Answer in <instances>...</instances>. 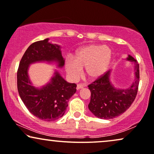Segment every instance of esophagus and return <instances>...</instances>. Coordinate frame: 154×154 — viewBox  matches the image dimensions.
Instances as JSON below:
<instances>
[{
    "label": "esophagus",
    "instance_id": "obj_1",
    "mask_svg": "<svg viewBox=\"0 0 154 154\" xmlns=\"http://www.w3.org/2000/svg\"><path fill=\"white\" fill-rule=\"evenodd\" d=\"M83 87H84V86H83V84H78L77 85V87H76V89L77 90H79V89H81V88H83Z\"/></svg>",
    "mask_w": 154,
    "mask_h": 154
}]
</instances>
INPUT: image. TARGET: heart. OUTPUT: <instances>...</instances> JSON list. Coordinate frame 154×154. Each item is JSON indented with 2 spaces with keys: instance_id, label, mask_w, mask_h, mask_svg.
<instances>
[{
  "instance_id": "heart-1",
  "label": "heart",
  "mask_w": 154,
  "mask_h": 154,
  "mask_svg": "<svg viewBox=\"0 0 154 154\" xmlns=\"http://www.w3.org/2000/svg\"><path fill=\"white\" fill-rule=\"evenodd\" d=\"M112 59L111 48L107 45L90 44L79 48L73 58L66 60V73L73 80L78 79L84 68V74L89 80L101 77L109 68Z\"/></svg>"
}]
</instances>
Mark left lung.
<instances>
[{
	"mask_svg": "<svg viewBox=\"0 0 154 154\" xmlns=\"http://www.w3.org/2000/svg\"><path fill=\"white\" fill-rule=\"evenodd\" d=\"M126 60L134 63V81L128 87L114 86L111 81L112 70L88 85L91 94L88 109L95 116L101 119H113L124 113L135 100L139 83V65L130 55Z\"/></svg>",
	"mask_w": 154,
	"mask_h": 154,
	"instance_id": "obj_1",
	"label": "left lung"
}]
</instances>
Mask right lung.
I'll return each mask as SVG.
<instances>
[{
    "label": "right lung",
    "mask_w": 154,
    "mask_h": 154,
    "mask_svg": "<svg viewBox=\"0 0 154 154\" xmlns=\"http://www.w3.org/2000/svg\"><path fill=\"white\" fill-rule=\"evenodd\" d=\"M48 40L32 43L26 51L17 72V86L19 96L32 114L43 121H53L64 115L68 100L76 92V84L67 82L55 70L46 84L39 88L33 86L28 75L31 64L45 62L61 68L65 63L60 45L49 43Z\"/></svg>",
    "instance_id": "right-lung-1"
}]
</instances>
